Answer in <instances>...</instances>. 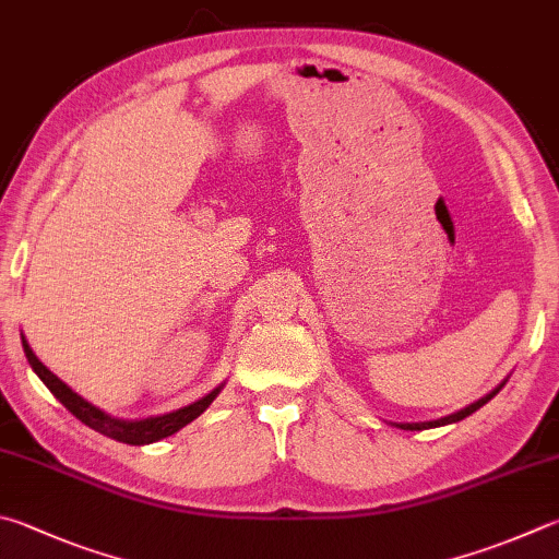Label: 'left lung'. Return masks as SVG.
<instances>
[{
	"instance_id": "8db88e82",
	"label": "left lung",
	"mask_w": 559,
	"mask_h": 559,
	"mask_svg": "<svg viewBox=\"0 0 559 559\" xmlns=\"http://www.w3.org/2000/svg\"><path fill=\"white\" fill-rule=\"evenodd\" d=\"M503 385V383H501ZM499 385V389H501ZM499 389H496L493 393H489L486 395V399H481V401H476V403H472L469 408H464V411H460V413H454V415H448V418H440V420H432V423H408V425H401L403 430H428V428H438V425H448V423H456V420H462V418H466V415H472L474 411H479L484 403H489L496 393H499Z\"/></svg>"
}]
</instances>
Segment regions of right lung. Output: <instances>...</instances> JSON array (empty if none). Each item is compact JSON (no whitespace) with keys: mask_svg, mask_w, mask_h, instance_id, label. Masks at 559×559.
<instances>
[{"mask_svg":"<svg viewBox=\"0 0 559 559\" xmlns=\"http://www.w3.org/2000/svg\"><path fill=\"white\" fill-rule=\"evenodd\" d=\"M24 344V354L28 364H32V369L38 373V379L48 385V391L56 395V399L66 405V408L75 415L78 420H83L87 428H93L97 432L107 435V438L117 440V442H127V444H146V442H156L160 438H168V435L178 432L182 425H188L190 420H195L198 415L207 408V405L215 401V395L219 393L212 391L207 393L205 399H200L198 403L188 405V408H180L176 413H168V415H160V418H148V420H139V423H127V420H117V418H109L95 405H90L85 399H80L75 391H70L68 385L60 381L53 371H48L44 364L38 361L36 354L28 347V342L22 337Z\"/></svg>","mask_w":559,"mask_h":559,"instance_id":"add662e5","label":"right lung"}]
</instances>
